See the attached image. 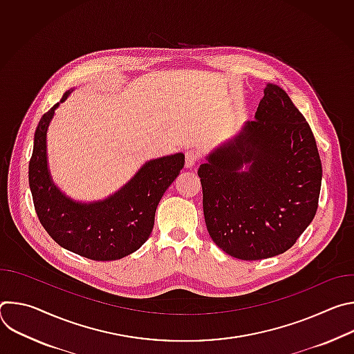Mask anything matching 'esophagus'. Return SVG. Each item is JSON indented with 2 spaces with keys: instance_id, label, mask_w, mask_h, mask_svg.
Wrapping results in <instances>:
<instances>
[{
  "instance_id": "obj_1",
  "label": "esophagus",
  "mask_w": 354,
  "mask_h": 354,
  "mask_svg": "<svg viewBox=\"0 0 354 354\" xmlns=\"http://www.w3.org/2000/svg\"><path fill=\"white\" fill-rule=\"evenodd\" d=\"M198 158H200V154L197 153V151L189 149L187 153H186V156H185L186 167H193V165H196V162L198 161Z\"/></svg>"
}]
</instances>
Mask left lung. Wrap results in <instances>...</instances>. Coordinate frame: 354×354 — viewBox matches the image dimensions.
Masks as SVG:
<instances>
[{
	"instance_id": "1",
	"label": "left lung",
	"mask_w": 354,
	"mask_h": 354,
	"mask_svg": "<svg viewBox=\"0 0 354 354\" xmlns=\"http://www.w3.org/2000/svg\"><path fill=\"white\" fill-rule=\"evenodd\" d=\"M255 118L197 171L207 231L242 261L288 250L317 214L322 182L313 130L280 86L265 88Z\"/></svg>"
}]
</instances>
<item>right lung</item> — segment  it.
Instances as JSON below:
<instances>
[{"mask_svg": "<svg viewBox=\"0 0 354 354\" xmlns=\"http://www.w3.org/2000/svg\"><path fill=\"white\" fill-rule=\"evenodd\" d=\"M67 91L60 102H64ZM56 104L47 111L35 131L29 161V186L37 218L60 246L92 261H116L137 250L154 227L156 210L169 185L185 165L175 154L145 162L118 193L91 205L75 203L50 179L46 160V131Z\"/></svg>", "mask_w": 354, "mask_h": 354, "instance_id": "add662e5", "label": "right lung"}]
</instances>
